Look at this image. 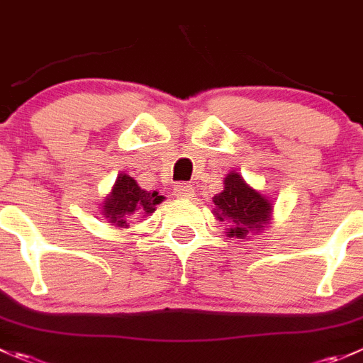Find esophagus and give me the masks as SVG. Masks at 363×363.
Returning a JSON list of instances; mask_svg holds the SVG:
<instances>
[{
    "mask_svg": "<svg viewBox=\"0 0 363 363\" xmlns=\"http://www.w3.org/2000/svg\"><path fill=\"white\" fill-rule=\"evenodd\" d=\"M174 193L177 199H191V196L195 195V189H193L189 184H186V182H181V184L175 186Z\"/></svg>",
    "mask_w": 363,
    "mask_h": 363,
    "instance_id": "34e87169",
    "label": "esophagus"
}]
</instances>
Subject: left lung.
Instances as JSON below:
<instances>
[{
	"instance_id": "obj_1",
	"label": "left lung",
	"mask_w": 363,
	"mask_h": 363,
	"mask_svg": "<svg viewBox=\"0 0 363 363\" xmlns=\"http://www.w3.org/2000/svg\"><path fill=\"white\" fill-rule=\"evenodd\" d=\"M225 188L213 199L214 216L220 221H228L230 238L245 239L250 232L257 234L267 227L273 213V203L248 186L238 172H230L223 181Z\"/></svg>"
}]
</instances>
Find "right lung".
<instances>
[{
    "label": "right lung",
    "instance_id": "obj_1",
    "mask_svg": "<svg viewBox=\"0 0 363 363\" xmlns=\"http://www.w3.org/2000/svg\"><path fill=\"white\" fill-rule=\"evenodd\" d=\"M163 196L157 191H145L129 175L121 174L115 181L113 189L103 202V214L108 223L115 227H129L133 216H150L156 211Z\"/></svg>",
    "mask_w": 363,
    "mask_h": 363
}]
</instances>
